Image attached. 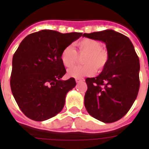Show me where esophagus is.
Wrapping results in <instances>:
<instances>
[{"label":"esophagus","mask_w":149,"mask_h":149,"mask_svg":"<svg viewBox=\"0 0 149 149\" xmlns=\"http://www.w3.org/2000/svg\"><path fill=\"white\" fill-rule=\"evenodd\" d=\"M84 78H79V79H76V82H77V84H79V83H81V82H84Z\"/></svg>","instance_id":"esophagus-1"}]
</instances>
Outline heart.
Instances as JSON below:
<instances>
[{
	"mask_svg": "<svg viewBox=\"0 0 149 149\" xmlns=\"http://www.w3.org/2000/svg\"><path fill=\"white\" fill-rule=\"evenodd\" d=\"M75 45L79 53L85 54L82 59V63L85 65L70 69L67 72L68 77L79 79L93 75L95 72V69L97 71L104 70L108 62L109 54L107 50L102 48L100 42L91 38H83L77 42ZM60 59L64 66L71 67L77 60V52L72 46L68 45L61 52Z\"/></svg>",
	"mask_w": 149,
	"mask_h": 149,
	"instance_id": "heart-1",
	"label": "heart"
}]
</instances>
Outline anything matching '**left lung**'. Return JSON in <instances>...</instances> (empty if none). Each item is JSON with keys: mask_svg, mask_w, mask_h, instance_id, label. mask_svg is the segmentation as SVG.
Instances as JSON below:
<instances>
[{"mask_svg": "<svg viewBox=\"0 0 149 149\" xmlns=\"http://www.w3.org/2000/svg\"><path fill=\"white\" fill-rule=\"evenodd\" d=\"M84 37L105 43L107 64L97 77L86 78L84 105L93 118L104 123L120 120L134 104L139 91V58L127 36L118 31L84 34Z\"/></svg>", "mask_w": 149, "mask_h": 149, "instance_id": "8db88e82", "label": "left lung"}]
</instances>
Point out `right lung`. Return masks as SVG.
Masks as SVG:
<instances>
[{"label":"right lung","instance_id":"right-lung-1","mask_svg":"<svg viewBox=\"0 0 149 149\" xmlns=\"http://www.w3.org/2000/svg\"><path fill=\"white\" fill-rule=\"evenodd\" d=\"M82 36L42 30L20 43L13 56L10 84L17 105L29 118L43 121L63 110L65 96L76 81L74 78L62 80L66 71L61 52Z\"/></svg>","mask_w":149,"mask_h":149}]
</instances>
